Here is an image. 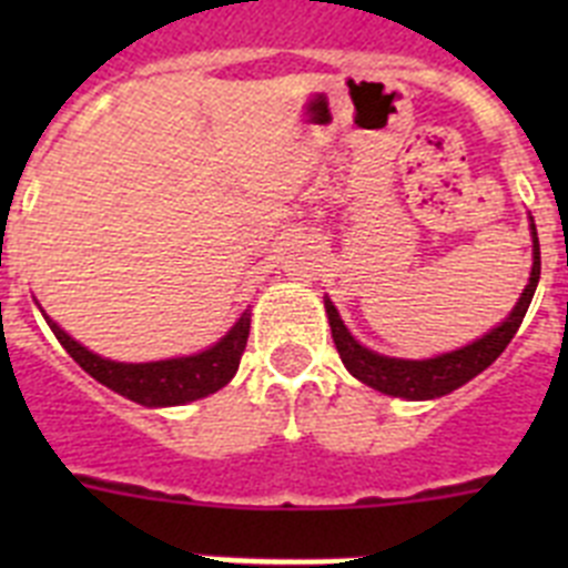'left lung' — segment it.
Wrapping results in <instances>:
<instances>
[{
  "mask_svg": "<svg viewBox=\"0 0 568 568\" xmlns=\"http://www.w3.org/2000/svg\"><path fill=\"white\" fill-rule=\"evenodd\" d=\"M531 241H535V264H531V278L526 284L524 295H520L518 307L511 310L509 318L500 327L491 329L489 335L478 338L475 344L455 349V353L438 355L429 361H400V358H386V355L369 353L366 346H361L353 335L346 333L344 321L335 313L333 301H324L329 315V327H333L335 349H338L341 361L361 384L373 386L384 395H395V398H409V400H424V398H440V395L453 393L466 381H471L478 373H484L491 361L504 353L509 341L515 338L518 327L524 324V315L531 304V295L538 287L540 278V244L535 224H531Z\"/></svg>",
  "mask_w": 568,
  "mask_h": 568,
  "instance_id": "obj_1",
  "label": "left lung"
}]
</instances>
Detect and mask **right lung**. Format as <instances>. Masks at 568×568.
<instances>
[{
	"mask_svg": "<svg viewBox=\"0 0 568 568\" xmlns=\"http://www.w3.org/2000/svg\"><path fill=\"white\" fill-rule=\"evenodd\" d=\"M48 324L59 344L68 349L70 358L77 361L84 373L93 375L99 384L110 386L113 393L144 406L187 404V400L204 398V395L222 389L239 369L250 338V313H244L235 321V327L204 353L190 355V358L153 361V364H119V361L99 358L90 349H84L50 318Z\"/></svg>",
	"mask_w": 568,
	"mask_h": 568,
	"instance_id": "right-lung-1",
	"label": "right lung"
}]
</instances>
